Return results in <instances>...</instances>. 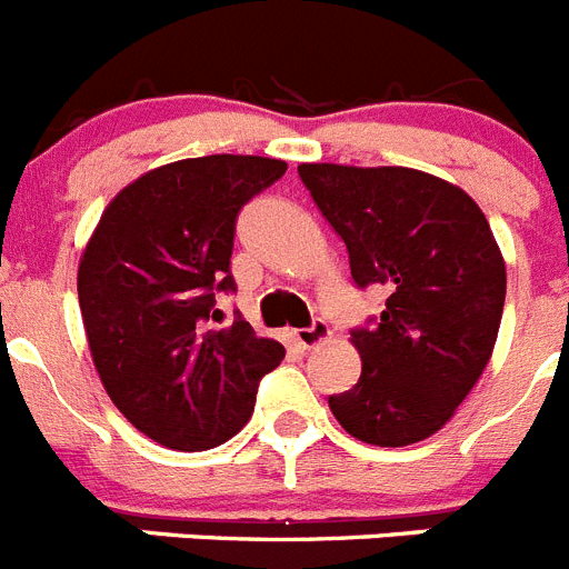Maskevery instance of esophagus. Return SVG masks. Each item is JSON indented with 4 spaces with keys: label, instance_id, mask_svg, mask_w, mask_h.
Returning a JSON list of instances; mask_svg holds the SVG:
<instances>
[{
    "label": "esophagus",
    "instance_id": "esophagus-1",
    "mask_svg": "<svg viewBox=\"0 0 569 569\" xmlns=\"http://www.w3.org/2000/svg\"><path fill=\"white\" fill-rule=\"evenodd\" d=\"M328 337H331V328H328L326 320H315L309 328H297L295 331L297 345H302V348H317V345L326 342Z\"/></svg>",
    "mask_w": 569,
    "mask_h": 569
}]
</instances>
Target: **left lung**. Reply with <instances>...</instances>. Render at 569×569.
Segmentation results:
<instances>
[{"instance_id":"8db88e82","label":"left lung","mask_w":569,"mask_h":569,"mask_svg":"<svg viewBox=\"0 0 569 569\" xmlns=\"http://www.w3.org/2000/svg\"><path fill=\"white\" fill-rule=\"evenodd\" d=\"M297 171L342 236L353 280L390 291L379 320L350 333L362 376L328 407L365 443H418L458 412L497 342L506 260L488 219L463 188L416 168Z\"/></svg>"}]
</instances>
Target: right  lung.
Wrapping results in <instances>:
<instances>
[{
	"instance_id": "obj_1",
	"label": "right lung",
	"mask_w": 569,
	"mask_h": 569,
	"mask_svg": "<svg viewBox=\"0 0 569 569\" xmlns=\"http://www.w3.org/2000/svg\"><path fill=\"white\" fill-rule=\"evenodd\" d=\"M286 173L283 159L210 153L159 164L106 204L78 263L92 362L114 407L157 443L201 452L249 421L283 345L236 320L212 328L230 291L238 210Z\"/></svg>"
}]
</instances>
